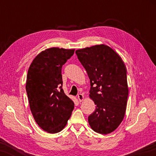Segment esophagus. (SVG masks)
Wrapping results in <instances>:
<instances>
[{
	"label": "esophagus",
	"mask_w": 156,
	"mask_h": 156,
	"mask_svg": "<svg viewBox=\"0 0 156 156\" xmlns=\"http://www.w3.org/2000/svg\"><path fill=\"white\" fill-rule=\"evenodd\" d=\"M78 98L79 101H80V102L83 101L84 99V96H83V94H79L78 95Z\"/></svg>",
	"instance_id": "obj_1"
}]
</instances>
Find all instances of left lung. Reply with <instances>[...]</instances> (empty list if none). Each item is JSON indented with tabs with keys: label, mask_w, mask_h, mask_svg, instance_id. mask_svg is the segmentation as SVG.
<instances>
[{
	"label": "left lung",
	"mask_w": 156,
	"mask_h": 156,
	"mask_svg": "<svg viewBox=\"0 0 156 156\" xmlns=\"http://www.w3.org/2000/svg\"><path fill=\"white\" fill-rule=\"evenodd\" d=\"M90 79L89 98L96 105L88 117L96 133L115 131L125 117L129 89L126 69L121 57L106 44H96L76 51Z\"/></svg>",
	"instance_id": "obj_1"
}]
</instances>
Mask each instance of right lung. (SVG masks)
I'll return each instance as SVG.
<instances>
[{
  "instance_id": "right-lung-1",
  "label": "right lung",
  "mask_w": 156,
  "mask_h": 156,
  "mask_svg": "<svg viewBox=\"0 0 156 156\" xmlns=\"http://www.w3.org/2000/svg\"><path fill=\"white\" fill-rule=\"evenodd\" d=\"M74 49L51 47L35 57L29 67L26 91L30 110L38 125L49 133L65 128L74 108L62 89V67Z\"/></svg>"
}]
</instances>
